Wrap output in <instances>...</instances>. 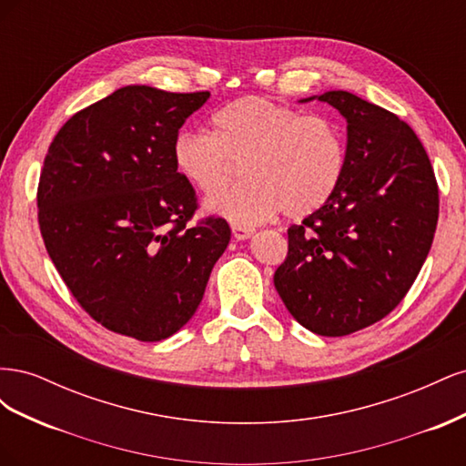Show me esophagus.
<instances>
[{"label":"esophagus","instance_id":"obj_1","mask_svg":"<svg viewBox=\"0 0 466 466\" xmlns=\"http://www.w3.org/2000/svg\"><path fill=\"white\" fill-rule=\"evenodd\" d=\"M252 233H255V229L247 228V225H233V235L237 241H245V238H248Z\"/></svg>","mask_w":466,"mask_h":466}]
</instances>
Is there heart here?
I'll return each mask as SVG.
<instances>
[{
	"mask_svg": "<svg viewBox=\"0 0 466 466\" xmlns=\"http://www.w3.org/2000/svg\"><path fill=\"white\" fill-rule=\"evenodd\" d=\"M214 134L180 130L173 139L178 173L202 192H214L242 163L246 180L211 194L208 208L235 225H255L281 211L305 218L342 185L346 136L336 120L266 96H243L211 120Z\"/></svg>",
	"mask_w": 466,
	"mask_h": 466,
	"instance_id": "1",
	"label": "heart"
}]
</instances>
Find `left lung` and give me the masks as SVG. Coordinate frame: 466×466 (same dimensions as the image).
Masks as SVG:
<instances>
[{
  "mask_svg": "<svg viewBox=\"0 0 466 466\" xmlns=\"http://www.w3.org/2000/svg\"><path fill=\"white\" fill-rule=\"evenodd\" d=\"M319 101L348 120L346 175L327 204L288 229L274 286L305 329L346 336L385 319L412 288L433 243L440 190L424 146L397 115L348 91Z\"/></svg>",
  "mask_w": 466,
  "mask_h": 466,
  "instance_id": "obj_1",
  "label": "left lung"
}]
</instances>
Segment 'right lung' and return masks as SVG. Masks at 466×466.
Returning a JSON list of instances; mask_svg holds the SVG:
<instances>
[{"label": "right lung", "instance_id": "obj_1", "mask_svg": "<svg viewBox=\"0 0 466 466\" xmlns=\"http://www.w3.org/2000/svg\"><path fill=\"white\" fill-rule=\"evenodd\" d=\"M209 98L128 86L76 112L54 136L36 204L45 247L93 320L142 342L165 340L198 309L229 223H192L194 187L173 139Z\"/></svg>", "mask_w": 466, "mask_h": 466}]
</instances>
